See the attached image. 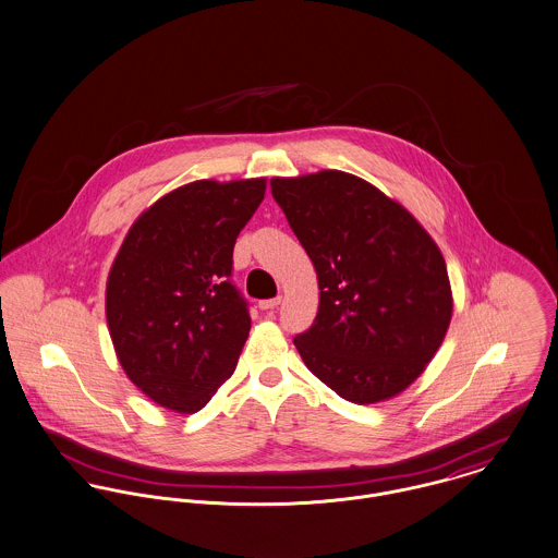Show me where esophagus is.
<instances>
[{
  "mask_svg": "<svg viewBox=\"0 0 558 558\" xmlns=\"http://www.w3.org/2000/svg\"><path fill=\"white\" fill-rule=\"evenodd\" d=\"M280 302H282V298H271V300H263V302H258V308L260 310H274L280 306Z\"/></svg>",
  "mask_w": 558,
  "mask_h": 558,
  "instance_id": "1",
  "label": "esophagus"
}]
</instances>
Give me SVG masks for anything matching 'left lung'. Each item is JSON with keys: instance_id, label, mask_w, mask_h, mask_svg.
<instances>
[{"instance_id": "left-lung-1", "label": "left lung", "mask_w": 558, "mask_h": 558, "mask_svg": "<svg viewBox=\"0 0 558 558\" xmlns=\"http://www.w3.org/2000/svg\"><path fill=\"white\" fill-rule=\"evenodd\" d=\"M269 184L320 289L314 323L293 340L304 364L349 402L393 398L430 364L451 320L440 250L400 203L351 173Z\"/></svg>"}]
</instances>
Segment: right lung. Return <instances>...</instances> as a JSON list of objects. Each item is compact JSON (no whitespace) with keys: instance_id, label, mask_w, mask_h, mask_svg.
<instances>
[{"instance_id":"right-lung-1","label":"right lung","mask_w":558,"mask_h":558,"mask_svg":"<svg viewBox=\"0 0 558 558\" xmlns=\"http://www.w3.org/2000/svg\"><path fill=\"white\" fill-rule=\"evenodd\" d=\"M265 180H201L145 209L107 282V323L128 378L156 404L201 411L248 340V302L231 282L240 231Z\"/></svg>"}]
</instances>
